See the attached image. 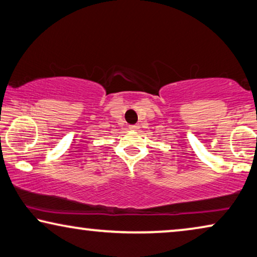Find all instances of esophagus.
Segmentation results:
<instances>
[{
  "instance_id": "1",
  "label": "esophagus",
  "mask_w": 257,
  "mask_h": 257,
  "mask_svg": "<svg viewBox=\"0 0 257 257\" xmlns=\"http://www.w3.org/2000/svg\"><path fill=\"white\" fill-rule=\"evenodd\" d=\"M130 130H132V131H137V130H139V124L130 125Z\"/></svg>"
}]
</instances>
